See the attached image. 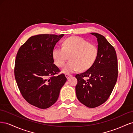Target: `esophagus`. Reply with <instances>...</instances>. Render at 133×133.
<instances>
[{
  "label": "esophagus",
  "mask_w": 133,
  "mask_h": 133,
  "mask_svg": "<svg viewBox=\"0 0 133 133\" xmlns=\"http://www.w3.org/2000/svg\"><path fill=\"white\" fill-rule=\"evenodd\" d=\"M65 76H66V78L68 79H69L70 77H71V75L70 74H65Z\"/></svg>",
  "instance_id": "esophagus-1"
}]
</instances>
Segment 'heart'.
Returning <instances> with one entry per match:
<instances>
[{
	"label": "heart",
	"mask_w": 133,
	"mask_h": 133,
	"mask_svg": "<svg viewBox=\"0 0 133 133\" xmlns=\"http://www.w3.org/2000/svg\"><path fill=\"white\" fill-rule=\"evenodd\" d=\"M98 48L94 44L79 37L66 39L62 48L57 47L53 51L52 56L54 64L63 67L69 57L70 61L63 68L62 72L71 74L80 70L85 71L93 65L98 55Z\"/></svg>",
	"instance_id": "obj_1"
}]
</instances>
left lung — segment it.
Listing matches in <instances>:
<instances>
[{"mask_svg": "<svg viewBox=\"0 0 133 133\" xmlns=\"http://www.w3.org/2000/svg\"><path fill=\"white\" fill-rule=\"evenodd\" d=\"M98 41V55L90 69L76 74L75 87L79 101L88 108H94L105 103L117 81L118 59L114 48L101 34L91 33Z\"/></svg>", "mask_w": 133, "mask_h": 133, "instance_id": "left-lung-1", "label": "left lung"}]
</instances>
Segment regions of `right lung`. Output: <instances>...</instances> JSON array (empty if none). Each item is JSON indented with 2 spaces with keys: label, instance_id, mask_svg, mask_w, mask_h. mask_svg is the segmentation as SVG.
<instances>
[{
  "label": "right lung",
  "instance_id": "add662e5",
  "mask_svg": "<svg viewBox=\"0 0 133 133\" xmlns=\"http://www.w3.org/2000/svg\"><path fill=\"white\" fill-rule=\"evenodd\" d=\"M64 34L33 36L20 47L16 57L15 78L23 97L31 105L46 109L57 102L66 81L54 64L52 53Z\"/></svg>",
  "mask_w": 133,
  "mask_h": 133
}]
</instances>
